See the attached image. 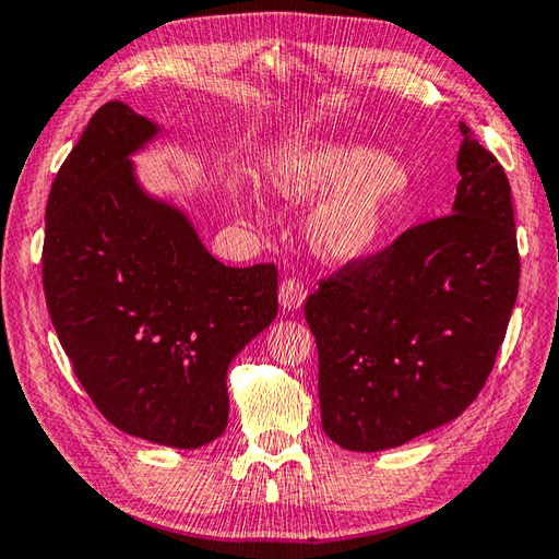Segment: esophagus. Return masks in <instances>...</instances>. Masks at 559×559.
<instances>
[{"label": "esophagus", "mask_w": 559, "mask_h": 559, "mask_svg": "<svg viewBox=\"0 0 559 559\" xmlns=\"http://www.w3.org/2000/svg\"><path fill=\"white\" fill-rule=\"evenodd\" d=\"M278 300L283 309H300L307 300L305 283L297 278H285L278 288Z\"/></svg>", "instance_id": "esophagus-1"}]
</instances>
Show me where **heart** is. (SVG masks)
Instances as JSON below:
<instances>
[{"label": "heart", "mask_w": 559, "mask_h": 559, "mask_svg": "<svg viewBox=\"0 0 559 559\" xmlns=\"http://www.w3.org/2000/svg\"><path fill=\"white\" fill-rule=\"evenodd\" d=\"M271 183L293 202L321 200L307 218V242L323 262L353 264L381 248L414 194L405 162L357 142L317 138L285 152ZM257 218L262 204L248 200Z\"/></svg>", "instance_id": "1"}]
</instances>
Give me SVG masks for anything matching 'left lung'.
Wrapping results in <instances>:
<instances>
[{
  "label": "left lung",
  "instance_id": "obj_1",
  "mask_svg": "<svg viewBox=\"0 0 559 559\" xmlns=\"http://www.w3.org/2000/svg\"><path fill=\"white\" fill-rule=\"evenodd\" d=\"M450 216L414 226L307 297L326 436L345 450L409 443L472 405L519 290L510 180L460 123Z\"/></svg>",
  "mask_w": 559,
  "mask_h": 559
}]
</instances>
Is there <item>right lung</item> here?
I'll list each match as a JSON object with an SVG mask.
<instances>
[{
    "mask_svg": "<svg viewBox=\"0 0 559 559\" xmlns=\"http://www.w3.org/2000/svg\"><path fill=\"white\" fill-rule=\"evenodd\" d=\"M162 126L95 111L51 183L47 309L78 381L123 433L178 450L226 431V371L278 311L274 264L233 269L190 216L140 186L133 154Z\"/></svg>",
    "mask_w": 559,
    "mask_h": 559,
    "instance_id": "obj_1",
    "label": "right lung"
}]
</instances>
